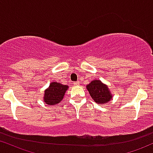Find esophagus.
<instances>
[{"mask_svg": "<svg viewBox=\"0 0 153 153\" xmlns=\"http://www.w3.org/2000/svg\"><path fill=\"white\" fill-rule=\"evenodd\" d=\"M73 84L75 86H78L79 85V82H73Z\"/></svg>", "mask_w": 153, "mask_h": 153, "instance_id": "esophagus-1", "label": "esophagus"}]
</instances>
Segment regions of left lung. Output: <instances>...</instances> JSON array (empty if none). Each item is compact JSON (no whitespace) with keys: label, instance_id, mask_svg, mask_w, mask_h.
I'll return each mask as SVG.
<instances>
[{"label":"left lung","instance_id":"obj_1","mask_svg":"<svg viewBox=\"0 0 153 153\" xmlns=\"http://www.w3.org/2000/svg\"><path fill=\"white\" fill-rule=\"evenodd\" d=\"M87 89L92 99L97 103H106L113 97L111 91L100 80H93L87 85Z\"/></svg>","mask_w":153,"mask_h":153}]
</instances>
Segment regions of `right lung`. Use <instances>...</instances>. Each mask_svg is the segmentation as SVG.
I'll return each mask as SVG.
<instances>
[{
  "label": "right lung",
  "mask_w": 153,
  "mask_h": 153,
  "mask_svg": "<svg viewBox=\"0 0 153 153\" xmlns=\"http://www.w3.org/2000/svg\"><path fill=\"white\" fill-rule=\"evenodd\" d=\"M68 88V86L61 85L56 82L50 84L49 87L45 90L44 102L50 105L59 103L65 95V92Z\"/></svg>",
  "instance_id": "1"
}]
</instances>
